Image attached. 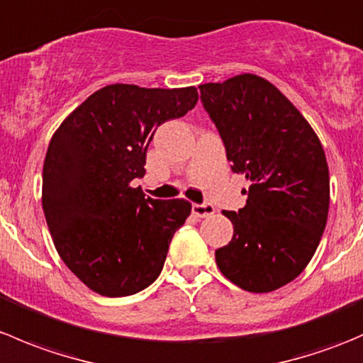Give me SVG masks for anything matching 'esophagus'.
Segmentation results:
<instances>
[{
    "instance_id": "34e87169",
    "label": "esophagus",
    "mask_w": 363,
    "mask_h": 363,
    "mask_svg": "<svg viewBox=\"0 0 363 363\" xmlns=\"http://www.w3.org/2000/svg\"><path fill=\"white\" fill-rule=\"evenodd\" d=\"M191 212L196 218H208V216L214 214V205L211 203H193Z\"/></svg>"
}]
</instances>
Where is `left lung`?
Listing matches in <instances>:
<instances>
[{
    "instance_id": "1",
    "label": "left lung",
    "mask_w": 363,
    "mask_h": 363,
    "mask_svg": "<svg viewBox=\"0 0 363 363\" xmlns=\"http://www.w3.org/2000/svg\"><path fill=\"white\" fill-rule=\"evenodd\" d=\"M235 174L250 182L246 207L225 211L233 237L216 251L223 276L269 294L302 274L318 250L330 205L323 145L309 121L255 73L200 86Z\"/></svg>"
}]
</instances>
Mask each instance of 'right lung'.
<instances>
[{
	"instance_id": "obj_1",
	"label": "right lung",
	"mask_w": 363,
	"mask_h": 363,
	"mask_svg": "<svg viewBox=\"0 0 363 363\" xmlns=\"http://www.w3.org/2000/svg\"><path fill=\"white\" fill-rule=\"evenodd\" d=\"M196 101L195 86L111 84L54 131L43 161L42 207L57 255L94 294H138L161 274L191 203L145 199L131 181L145 175L156 128Z\"/></svg>"
}]
</instances>
